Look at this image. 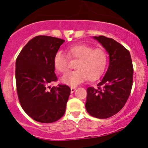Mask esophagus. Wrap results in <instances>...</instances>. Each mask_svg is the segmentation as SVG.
<instances>
[{
    "instance_id": "obj_1",
    "label": "esophagus",
    "mask_w": 148,
    "mask_h": 148,
    "mask_svg": "<svg viewBox=\"0 0 148 148\" xmlns=\"http://www.w3.org/2000/svg\"><path fill=\"white\" fill-rule=\"evenodd\" d=\"M76 90V88L75 87H71V93H73Z\"/></svg>"
}]
</instances>
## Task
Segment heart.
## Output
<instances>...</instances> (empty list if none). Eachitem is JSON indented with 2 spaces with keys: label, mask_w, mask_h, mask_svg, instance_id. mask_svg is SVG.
Returning <instances> with one entry per match:
<instances>
[{
  "label": "heart",
  "mask_w": 148,
  "mask_h": 148,
  "mask_svg": "<svg viewBox=\"0 0 148 148\" xmlns=\"http://www.w3.org/2000/svg\"><path fill=\"white\" fill-rule=\"evenodd\" d=\"M56 52L53 59L54 66L58 72L64 74L69 69L70 59L78 60L76 70L68 72L61 78V81L71 87H76L87 78L96 80L103 75L108 64V54L103 48H96L84 44L74 45L67 50Z\"/></svg>",
  "instance_id": "obj_1"
}]
</instances>
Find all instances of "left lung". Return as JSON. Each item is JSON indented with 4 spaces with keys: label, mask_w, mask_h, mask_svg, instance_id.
<instances>
[{
    "label": "left lung",
    "mask_w": 148,
    "mask_h": 148,
    "mask_svg": "<svg viewBox=\"0 0 148 148\" xmlns=\"http://www.w3.org/2000/svg\"><path fill=\"white\" fill-rule=\"evenodd\" d=\"M109 54V66L98 87L87 89L86 110L89 115L106 119L117 113L128 100L133 83L130 52L112 38L94 37Z\"/></svg>",
    "instance_id": "left-lung-1"
}]
</instances>
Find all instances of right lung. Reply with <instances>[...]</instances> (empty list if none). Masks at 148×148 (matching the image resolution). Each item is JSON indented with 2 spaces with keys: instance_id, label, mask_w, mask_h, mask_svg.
Instances as JSON below:
<instances>
[{
  "instance_id": "add662e5",
  "label": "right lung",
  "mask_w": 148,
  "mask_h": 148,
  "mask_svg": "<svg viewBox=\"0 0 148 148\" xmlns=\"http://www.w3.org/2000/svg\"><path fill=\"white\" fill-rule=\"evenodd\" d=\"M65 42L38 35L22 48L16 62V90L22 108L29 117L42 123H52L64 115L70 88L50 85L57 81L53 59Z\"/></svg>"
}]
</instances>
